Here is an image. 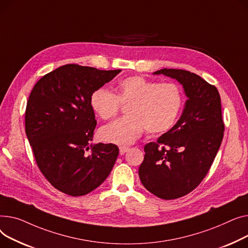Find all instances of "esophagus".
<instances>
[{
  "label": "esophagus",
  "instance_id": "esophagus-1",
  "mask_svg": "<svg viewBox=\"0 0 248 248\" xmlns=\"http://www.w3.org/2000/svg\"><path fill=\"white\" fill-rule=\"evenodd\" d=\"M128 150H129L128 147H120V148H119V151H120V154H121V155L125 154Z\"/></svg>",
  "mask_w": 248,
  "mask_h": 248
}]
</instances>
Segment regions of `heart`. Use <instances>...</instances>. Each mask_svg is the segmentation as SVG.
<instances>
[{
  "mask_svg": "<svg viewBox=\"0 0 248 248\" xmlns=\"http://www.w3.org/2000/svg\"><path fill=\"white\" fill-rule=\"evenodd\" d=\"M117 94L101 87L90 96V105L101 119L115 117L122 104L127 117L117 119L100 130L105 142L128 146L146 129L149 134H160L175 124L183 105L180 87L174 83H158L142 76H130L116 87Z\"/></svg>",
  "mask_w": 248,
  "mask_h": 248,
  "instance_id": "b5f03b06",
  "label": "heart"
}]
</instances>
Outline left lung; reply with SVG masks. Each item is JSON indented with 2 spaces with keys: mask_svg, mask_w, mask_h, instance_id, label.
Wrapping results in <instances>:
<instances>
[{
  "mask_svg": "<svg viewBox=\"0 0 248 248\" xmlns=\"http://www.w3.org/2000/svg\"><path fill=\"white\" fill-rule=\"evenodd\" d=\"M153 74L176 79L188 99L177 123L145 145L138 173L149 192L176 199L194 190L214 161L224 132L221 100L216 87L194 73L165 68Z\"/></svg>",
  "mask_w": 248,
  "mask_h": 248,
  "instance_id": "left-lung-1",
  "label": "left lung"
}]
</instances>
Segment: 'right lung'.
<instances>
[{
    "mask_svg": "<svg viewBox=\"0 0 248 248\" xmlns=\"http://www.w3.org/2000/svg\"><path fill=\"white\" fill-rule=\"evenodd\" d=\"M120 72L64 65L43 76L29 96L26 135L40 171L65 194L93 191L117 159L115 144H90L97 124L90 96Z\"/></svg>",
    "mask_w": 248,
    "mask_h": 248,
    "instance_id": "add662e5",
    "label": "right lung"
}]
</instances>
